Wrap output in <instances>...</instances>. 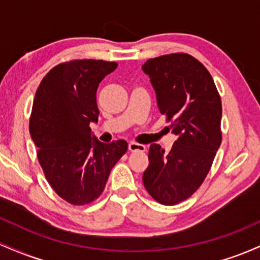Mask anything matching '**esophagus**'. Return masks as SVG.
Segmentation results:
<instances>
[{
	"label": "esophagus",
	"instance_id": "obj_1",
	"mask_svg": "<svg viewBox=\"0 0 260 260\" xmlns=\"http://www.w3.org/2000/svg\"><path fill=\"white\" fill-rule=\"evenodd\" d=\"M128 149H129L131 151H144L145 150V145L143 144H139V143H136V142H129V144H128Z\"/></svg>",
	"mask_w": 260,
	"mask_h": 260
}]
</instances>
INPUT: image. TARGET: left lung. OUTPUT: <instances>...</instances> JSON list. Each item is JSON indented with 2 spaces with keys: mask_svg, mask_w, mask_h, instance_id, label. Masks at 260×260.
Listing matches in <instances>:
<instances>
[{
  "mask_svg": "<svg viewBox=\"0 0 260 260\" xmlns=\"http://www.w3.org/2000/svg\"><path fill=\"white\" fill-rule=\"evenodd\" d=\"M142 70L171 122L168 132L177 137L168 153L150 145L143 183L155 201L175 205L198 189L211 168L221 144V100L207 68L187 53L150 58Z\"/></svg>",
  "mask_w": 260,
  "mask_h": 260,
  "instance_id": "8db88e82",
  "label": "left lung"
}]
</instances>
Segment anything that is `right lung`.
Segmentation results:
<instances>
[{"instance_id":"add662e5","label":"right lung","mask_w":260,"mask_h":260,"mask_svg":"<svg viewBox=\"0 0 260 260\" xmlns=\"http://www.w3.org/2000/svg\"><path fill=\"white\" fill-rule=\"evenodd\" d=\"M116 68L96 59L66 62L44 77L35 94L29 129L39 162L53 190L73 205L95 201L127 151L126 140L101 143L89 127L99 117V83Z\"/></svg>"}]
</instances>
